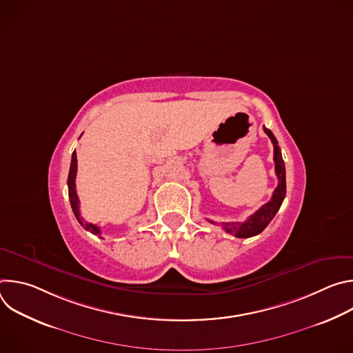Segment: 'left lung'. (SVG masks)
Wrapping results in <instances>:
<instances>
[{
    "mask_svg": "<svg viewBox=\"0 0 353 353\" xmlns=\"http://www.w3.org/2000/svg\"><path fill=\"white\" fill-rule=\"evenodd\" d=\"M264 132L270 137V139L274 143V162H275V174L278 177V187L275 188L272 198L268 201L267 204H264L257 212H254L251 215L245 222H222V228L230 233L234 234L236 237H251L256 236L259 233H261L268 223L272 221V218L275 216V214L278 212V210L281 208L283 198L286 195V179H285V163L282 159V154L281 149L278 146V141L274 137V134L271 132V130L264 127ZM208 222L216 225L214 221Z\"/></svg>",
    "mask_w": 353,
    "mask_h": 353,
    "instance_id": "obj_1",
    "label": "left lung"
}]
</instances>
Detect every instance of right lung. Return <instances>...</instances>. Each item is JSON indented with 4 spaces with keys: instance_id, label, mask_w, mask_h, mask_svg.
<instances>
[{
    "instance_id": "obj_1",
    "label": "right lung",
    "mask_w": 353,
    "mask_h": 353,
    "mask_svg": "<svg viewBox=\"0 0 353 353\" xmlns=\"http://www.w3.org/2000/svg\"><path fill=\"white\" fill-rule=\"evenodd\" d=\"M75 177H77V154H75V150H74V154H72V159H71V166H70V173H68V181H67V184H68V195H70V203H71V208H72V211H74V215H75V218L78 219V222L86 229V230H89L90 233H93V234H99L100 236V228L99 226H96V225H93V223H83V219L81 218V215H79V199H78V195H77V188H75Z\"/></svg>"
}]
</instances>
